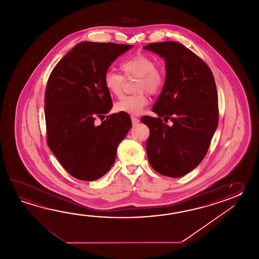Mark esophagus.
<instances>
[{
	"mask_svg": "<svg viewBox=\"0 0 259 259\" xmlns=\"http://www.w3.org/2000/svg\"><path fill=\"white\" fill-rule=\"evenodd\" d=\"M132 124H133V125H136V124H138V123L140 122V119H139L138 117H135V116H132Z\"/></svg>",
	"mask_w": 259,
	"mask_h": 259,
	"instance_id": "34e87169",
	"label": "esophagus"
}]
</instances>
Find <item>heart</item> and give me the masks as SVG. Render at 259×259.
<instances>
[{
    "instance_id": "1",
    "label": "heart",
    "mask_w": 259,
    "mask_h": 259,
    "mask_svg": "<svg viewBox=\"0 0 259 259\" xmlns=\"http://www.w3.org/2000/svg\"><path fill=\"white\" fill-rule=\"evenodd\" d=\"M155 66V62L145 55H134L122 62L120 69L125 77H139L136 91L141 93L122 97L115 105L116 112L138 116L148 105L147 94L143 91L151 94L159 93L165 79L163 73ZM104 86L111 95L118 97L123 93L124 77L113 70H107L104 75Z\"/></svg>"
}]
</instances>
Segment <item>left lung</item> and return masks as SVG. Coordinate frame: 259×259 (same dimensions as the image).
I'll return each instance as SVG.
<instances>
[{
	"mask_svg": "<svg viewBox=\"0 0 259 259\" xmlns=\"http://www.w3.org/2000/svg\"><path fill=\"white\" fill-rule=\"evenodd\" d=\"M165 59L163 90L152 110L158 117L143 116L150 130L146 153L149 163L161 175L179 178L204 159L219 123L215 79L200 57L177 41L143 47ZM170 119L168 126L161 121Z\"/></svg>",
	"mask_w": 259,
	"mask_h": 259,
	"instance_id": "left-lung-1",
	"label": "left lung"
}]
</instances>
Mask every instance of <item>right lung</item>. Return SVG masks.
Returning <instances> with one entry per match:
<instances>
[{"mask_svg": "<svg viewBox=\"0 0 259 259\" xmlns=\"http://www.w3.org/2000/svg\"><path fill=\"white\" fill-rule=\"evenodd\" d=\"M132 45L82 41L61 59L50 75L44 98L48 146L72 177L98 180L110 170L116 149L132 127L131 116L112 108L104 75Z\"/></svg>", "mask_w": 259, "mask_h": 259, "instance_id": "obj_1", "label": "right lung"}]
</instances>
